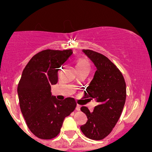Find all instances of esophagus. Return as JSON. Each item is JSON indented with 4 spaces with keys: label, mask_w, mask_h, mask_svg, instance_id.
Wrapping results in <instances>:
<instances>
[{
    "label": "esophagus",
    "mask_w": 152,
    "mask_h": 152,
    "mask_svg": "<svg viewBox=\"0 0 152 152\" xmlns=\"http://www.w3.org/2000/svg\"><path fill=\"white\" fill-rule=\"evenodd\" d=\"M81 109V106L80 105H76V110H77V111H79Z\"/></svg>",
    "instance_id": "esophagus-1"
}]
</instances>
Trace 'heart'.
<instances>
[{
    "mask_svg": "<svg viewBox=\"0 0 152 152\" xmlns=\"http://www.w3.org/2000/svg\"><path fill=\"white\" fill-rule=\"evenodd\" d=\"M87 68L90 69V65H89L88 62L84 59H78L76 62V68Z\"/></svg>",
    "mask_w": 152,
    "mask_h": 152,
    "instance_id": "heart-1",
    "label": "heart"
}]
</instances>
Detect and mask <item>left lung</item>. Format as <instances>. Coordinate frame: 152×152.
I'll return each mask as SVG.
<instances>
[{
    "instance_id": "1",
    "label": "left lung",
    "mask_w": 152,
    "mask_h": 152,
    "mask_svg": "<svg viewBox=\"0 0 152 152\" xmlns=\"http://www.w3.org/2000/svg\"><path fill=\"white\" fill-rule=\"evenodd\" d=\"M82 52L96 67L84 98L95 99L98 105L93 112L81 107L87 121L80 129L88 138L102 140L111 132L121 115L126 96V82L120 70L105 56L91 50L84 49Z\"/></svg>"
}]
</instances>
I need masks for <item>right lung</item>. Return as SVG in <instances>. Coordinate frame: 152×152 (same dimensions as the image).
I'll return each mask as SVG.
<instances>
[{
  "instance_id": "1",
  "label": "right lung",
  "mask_w": 152,
  "mask_h": 152,
  "mask_svg": "<svg viewBox=\"0 0 152 152\" xmlns=\"http://www.w3.org/2000/svg\"><path fill=\"white\" fill-rule=\"evenodd\" d=\"M73 53L72 50H48L33 56L23 71L18 86L20 107L30 131L43 140L60 132L64 119L76 107L73 98L59 101L50 87L58 82V70Z\"/></svg>"
}]
</instances>
